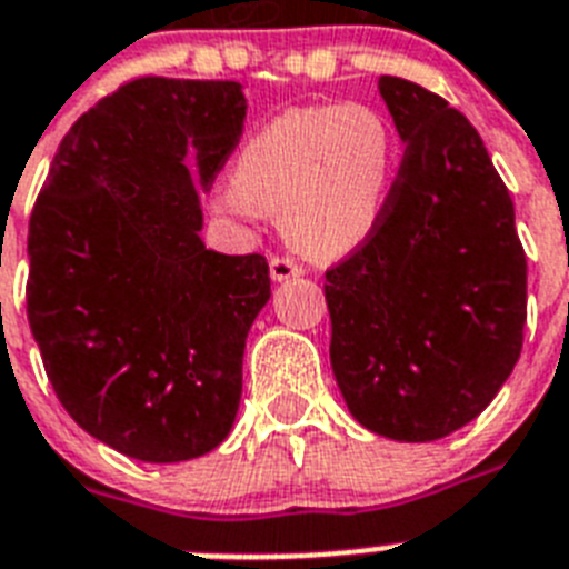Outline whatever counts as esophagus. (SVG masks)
Wrapping results in <instances>:
<instances>
[{"label": "esophagus", "instance_id": "obj_1", "mask_svg": "<svg viewBox=\"0 0 569 569\" xmlns=\"http://www.w3.org/2000/svg\"><path fill=\"white\" fill-rule=\"evenodd\" d=\"M269 266H271V277H274L277 283H280V280H292V277L303 274V266H298L292 257H271Z\"/></svg>", "mask_w": 569, "mask_h": 569}]
</instances>
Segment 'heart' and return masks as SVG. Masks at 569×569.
I'll use <instances>...</instances> for the list:
<instances>
[{
  "instance_id": "obj_1",
  "label": "heart",
  "mask_w": 569,
  "mask_h": 569,
  "mask_svg": "<svg viewBox=\"0 0 569 569\" xmlns=\"http://www.w3.org/2000/svg\"><path fill=\"white\" fill-rule=\"evenodd\" d=\"M397 163V133L373 104L292 108L244 142L219 207L242 219L280 216L300 251L341 257L380 224Z\"/></svg>"
}]
</instances>
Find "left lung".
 I'll return each mask as SVG.
<instances>
[{"label":"left lung","mask_w":569,"mask_h":569,"mask_svg":"<svg viewBox=\"0 0 569 569\" xmlns=\"http://www.w3.org/2000/svg\"><path fill=\"white\" fill-rule=\"evenodd\" d=\"M377 87L406 151L377 230L325 274L330 362L365 429L436 441L515 371L526 253L477 128L406 78Z\"/></svg>","instance_id":"left-lung-1"}]
</instances>
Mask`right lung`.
Here are the masks:
<instances>
[{
  "instance_id": "right-lung-1",
  "label": "right lung",
  "mask_w": 569,
  "mask_h": 569,
  "mask_svg": "<svg viewBox=\"0 0 569 569\" xmlns=\"http://www.w3.org/2000/svg\"><path fill=\"white\" fill-rule=\"evenodd\" d=\"M244 108L237 81L133 78L69 128L31 212L26 307L46 377L131 459H198L237 420L269 262L207 251L198 187L237 149Z\"/></svg>"
}]
</instances>
